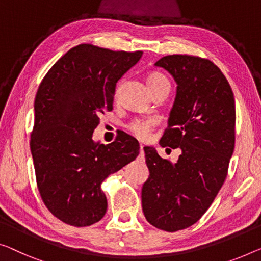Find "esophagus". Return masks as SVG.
I'll return each instance as SVG.
<instances>
[{"instance_id": "34e87169", "label": "esophagus", "mask_w": 261, "mask_h": 261, "mask_svg": "<svg viewBox=\"0 0 261 261\" xmlns=\"http://www.w3.org/2000/svg\"><path fill=\"white\" fill-rule=\"evenodd\" d=\"M139 149H141V152H143V150H144V145H143V144H141V145H139Z\"/></svg>"}]
</instances>
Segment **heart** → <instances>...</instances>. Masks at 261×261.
I'll list each match as a JSON object with an SVG mask.
<instances>
[{
    "instance_id": "1",
    "label": "heart",
    "mask_w": 261,
    "mask_h": 261,
    "mask_svg": "<svg viewBox=\"0 0 261 261\" xmlns=\"http://www.w3.org/2000/svg\"><path fill=\"white\" fill-rule=\"evenodd\" d=\"M146 82L150 89L162 83H168L169 81L164 75L159 72H149L146 75ZM154 125V122L151 119H136L127 125V130H129L132 135L139 139H146L149 137L151 130Z\"/></svg>"
}]
</instances>
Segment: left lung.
<instances>
[{
  "mask_svg": "<svg viewBox=\"0 0 261 261\" xmlns=\"http://www.w3.org/2000/svg\"><path fill=\"white\" fill-rule=\"evenodd\" d=\"M177 82L169 125L159 144L179 147L176 163L144 147L149 179L142 189L146 220L176 232L200 219L223 186L234 150L236 104L220 69L207 58L169 55L155 62Z\"/></svg>",
  "mask_w": 261,
  "mask_h": 261,
  "instance_id": "obj_1",
  "label": "left lung"
}]
</instances>
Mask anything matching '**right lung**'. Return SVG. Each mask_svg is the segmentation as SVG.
Listing matches in <instances>:
<instances>
[{
  "instance_id": "right-lung-1",
  "label": "right lung",
  "mask_w": 261,
  "mask_h": 261,
  "mask_svg": "<svg viewBox=\"0 0 261 261\" xmlns=\"http://www.w3.org/2000/svg\"><path fill=\"white\" fill-rule=\"evenodd\" d=\"M142 55L80 44L38 87L30 138L37 188L46 208L65 224L84 227L102 219L108 201L100 184L139 153L129 135L104 145L92 134L99 116L114 108L117 82Z\"/></svg>"
}]
</instances>
